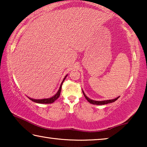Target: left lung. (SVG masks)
I'll use <instances>...</instances> for the list:
<instances>
[{
  "label": "left lung",
  "instance_id": "8db88e82",
  "mask_svg": "<svg viewBox=\"0 0 147 147\" xmlns=\"http://www.w3.org/2000/svg\"><path fill=\"white\" fill-rule=\"evenodd\" d=\"M83 92V94L84 96H85V98H86V100H88L89 103H91L92 104H96V105H104V104H109V103H112L113 102H115V100H117V99L119 98V96L118 97H117L115 98H113V99H110V100H102V101H96V100H91V98H89V97H88L86 95V94L84 93V91L82 90Z\"/></svg>",
  "mask_w": 147,
  "mask_h": 147
}]
</instances>
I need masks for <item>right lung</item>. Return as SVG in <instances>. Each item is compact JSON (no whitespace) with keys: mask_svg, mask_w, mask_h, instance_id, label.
<instances>
[{"mask_svg":"<svg viewBox=\"0 0 147 147\" xmlns=\"http://www.w3.org/2000/svg\"><path fill=\"white\" fill-rule=\"evenodd\" d=\"M67 76V75L64 77L63 81H62L61 85H60V86H59V88L58 89V92H57V93L55 94H54V96H52V97L48 98H43V99H34V98H30V97H28V98L30 99L32 101L34 102L39 103V104H51V103H53L54 101H55L56 100H57V99L59 98V95H60L62 84H63V82H64L65 79L66 78Z\"/></svg>","mask_w":147,"mask_h":147,"instance_id":"add662e5","label":"right lung"}]
</instances>
